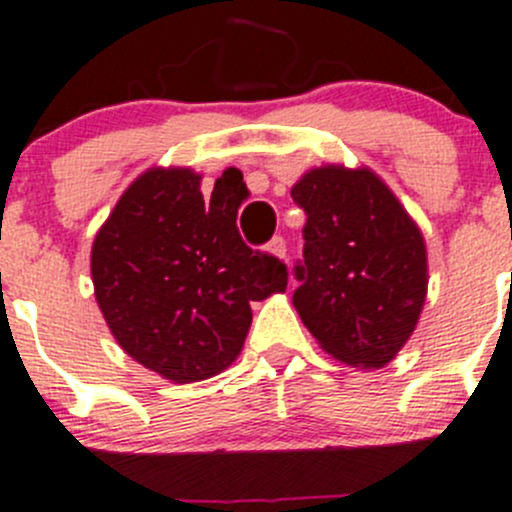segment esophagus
Listing matches in <instances>:
<instances>
[{"label":"esophagus","mask_w":512,"mask_h":512,"mask_svg":"<svg viewBox=\"0 0 512 512\" xmlns=\"http://www.w3.org/2000/svg\"><path fill=\"white\" fill-rule=\"evenodd\" d=\"M267 250L272 252V255L278 257H285L288 255V242H285V237H280V234H275L270 242H267Z\"/></svg>","instance_id":"obj_1"}]
</instances>
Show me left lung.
<instances>
[{
	"mask_svg": "<svg viewBox=\"0 0 512 512\" xmlns=\"http://www.w3.org/2000/svg\"><path fill=\"white\" fill-rule=\"evenodd\" d=\"M290 194L308 217L293 267L300 321L331 356L381 369L412 336L427 298L422 232L369 169H313Z\"/></svg>",
	"mask_w": 512,
	"mask_h": 512,
	"instance_id": "8db88e82",
	"label": "left lung"
}]
</instances>
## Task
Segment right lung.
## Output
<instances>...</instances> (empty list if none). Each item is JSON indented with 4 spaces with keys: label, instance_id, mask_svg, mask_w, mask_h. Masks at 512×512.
I'll list each match as a JSON object with an SVG mask.
<instances>
[{
    "label": "right lung",
    "instance_id": "right-lung-1",
    "mask_svg": "<svg viewBox=\"0 0 512 512\" xmlns=\"http://www.w3.org/2000/svg\"><path fill=\"white\" fill-rule=\"evenodd\" d=\"M191 169H151L93 242L95 300L123 351L176 384L219 374L242 351L252 300L288 288V267L237 229L245 184L219 179L204 202Z\"/></svg>",
    "mask_w": 512,
    "mask_h": 512
}]
</instances>
